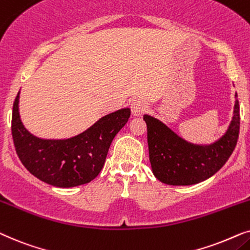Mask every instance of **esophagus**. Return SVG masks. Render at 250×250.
Listing matches in <instances>:
<instances>
[{"label": "esophagus", "instance_id": "obj_1", "mask_svg": "<svg viewBox=\"0 0 250 250\" xmlns=\"http://www.w3.org/2000/svg\"><path fill=\"white\" fill-rule=\"evenodd\" d=\"M148 109L147 104L142 99H136L131 104V112L135 116H141Z\"/></svg>", "mask_w": 250, "mask_h": 250}]
</instances>
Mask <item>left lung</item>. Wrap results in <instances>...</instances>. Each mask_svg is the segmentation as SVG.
<instances>
[{"label": "left lung", "instance_id": "1", "mask_svg": "<svg viewBox=\"0 0 250 250\" xmlns=\"http://www.w3.org/2000/svg\"><path fill=\"white\" fill-rule=\"evenodd\" d=\"M144 121L147 125L149 161L155 177L169 185H193L216 174L233 153L240 131V106L237 98L226 134L207 146L185 142L149 115H144Z\"/></svg>", "mask_w": 250, "mask_h": 250}]
</instances>
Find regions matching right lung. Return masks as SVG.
Instances as JSON below:
<instances>
[{
	"mask_svg": "<svg viewBox=\"0 0 250 250\" xmlns=\"http://www.w3.org/2000/svg\"><path fill=\"white\" fill-rule=\"evenodd\" d=\"M19 94L13 103L11 131L16 152L25 168L40 181L64 188L86 184L97 177L113 138L130 118V109L122 108L103 116L75 137L41 139L22 125Z\"/></svg>",
	"mask_w": 250,
	"mask_h": 250,
	"instance_id": "add662e5",
	"label": "right lung"
}]
</instances>
